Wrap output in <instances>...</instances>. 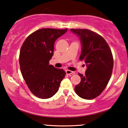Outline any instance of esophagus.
I'll use <instances>...</instances> for the list:
<instances>
[{
    "label": "esophagus",
    "mask_w": 128,
    "mask_h": 128,
    "mask_svg": "<svg viewBox=\"0 0 128 128\" xmlns=\"http://www.w3.org/2000/svg\"><path fill=\"white\" fill-rule=\"evenodd\" d=\"M66 74H74V72L73 71H71V70H67L66 71Z\"/></svg>",
    "instance_id": "esophagus-1"
}]
</instances>
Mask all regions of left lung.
Instances as JSON below:
<instances>
[{
  "label": "left lung",
  "mask_w": 128,
  "mask_h": 128,
  "mask_svg": "<svg viewBox=\"0 0 128 128\" xmlns=\"http://www.w3.org/2000/svg\"><path fill=\"white\" fill-rule=\"evenodd\" d=\"M80 38L85 74L78 73L81 81L75 86L76 94L82 98L92 100L102 93L108 84L113 68V58L108 44L102 36L88 29H70Z\"/></svg>",
  "instance_id": "obj_1"
}]
</instances>
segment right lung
I'll return each mask as SVG.
<instances>
[{"instance_id": "add662e5", "label": "right lung", "mask_w": 128, "mask_h": 128, "mask_svg": "<svg viewBox=\"0 0 128 128\" xmlns=\"http://www.w3.org/2000/svg\"><path fill=\"white\" fill-rule=\"evenodd\" d=\"M67 28H42L27 37L20 49L19 62L21 74L32 94L47 99L58 92L66 76L62 69L49 65L54 55L55 40Z\"/></svg>"}]
</instances>
